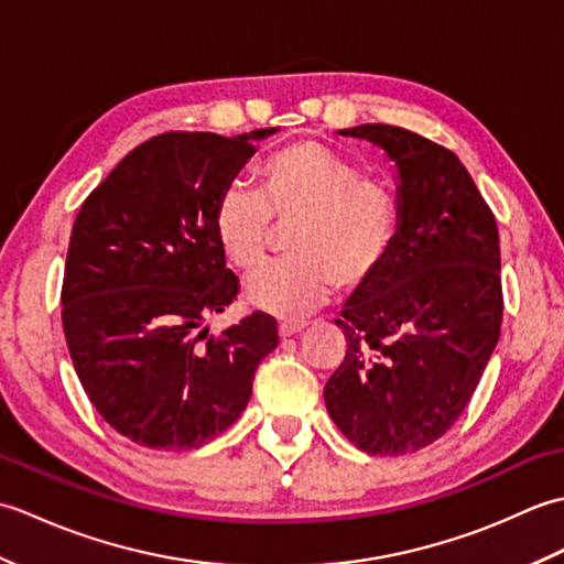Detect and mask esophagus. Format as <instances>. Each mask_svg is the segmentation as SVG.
Returning a JSON list of instances; mask_svg holds the SVG:
<instances>
[{
  "label": "esophagus",
  "instance_id": "esophagus-1",
  "mask_svg": "<svg viewBox=\"0 0 564 564\" xmlns=\"http://www.w3.org/2000/svg\"><path fill=\"white\" fill-rule=\"evenodd\" d=\"M305 329V322H297V319H283L279 322V334L285 339V337H293V334L303 332Z\"/></svg>",
  "mask_w": 564,
  "mask_h": 564
}]
</instances>
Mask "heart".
<instances>
[{
	"mask_svg": "<svg viewBox=\"0 0 564 564\" xmlns=\"http://www.w3.org/2000/svg\"><path fill=\"white\" fill-rule=\"evenodd\" d=\"M257 186L259 194L227 188L215 203L213 230L225 259L245 273L269 259L275 227L293 230L291 259L247 283V301L263 313H307L334 285L341 293L364 291L388 267L400 208L382 178L358 174L341 154L301 140L261 162Z\"/></svg>",
	"mask_w": 564,
	"mask_h": 564,
	"instance_id": "1",
	"label": "heart"
}]
</instances>
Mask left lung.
Listing matches in <instances>:
<instances>
[{"label": "left lung", "instance_id": "left-lung-1", "mask_svg": "<svg viewBox=\"0 0 564 564\" xmlns=\"http://www.w3.org/2000/svg\"><path fill=\"white\" fill-rule=\"evenodd\" d=\"M398 170L400 232L378 279L341 310L346 356L325 404L356 448H426L470 402L499 341L501 273L495 213L455 154L412 130L364 123Z\"/></svg>", "mask_w": 564, "mask_h": 564}]
</instances>
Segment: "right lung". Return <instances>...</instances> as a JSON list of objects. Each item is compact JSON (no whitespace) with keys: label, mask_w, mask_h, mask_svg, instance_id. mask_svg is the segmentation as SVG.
I'll use <instances>...</instances> for the list:
<instances>
[{"label":"right lung","mask_w":564,"mask_h":564,"mask_svg":"<svg viewBox=\"0 0 564 564\" xmlns=\"http://www.w3.org/2000/svg\"><path fill=\"white\" fill-rule=\"evenodd\" d=\"M271 133L154 135L118 162L72 225L67 349L104 422L138 446L188 451L223 434L279 344L267 313L220 334L206 327L239 293L215 239V203Z\"/></svg>","instance_id":"add662e5"}]
</instances>
